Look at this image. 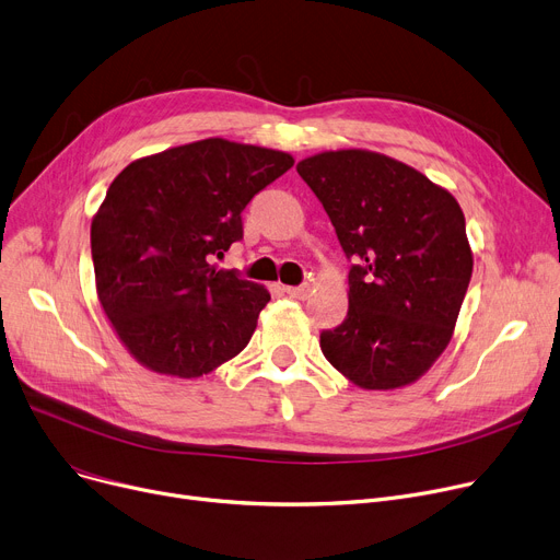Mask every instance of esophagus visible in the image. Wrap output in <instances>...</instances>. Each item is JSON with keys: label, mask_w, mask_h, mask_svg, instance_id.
I'll use <instances>...</instances> for the list:
<instances>
[{"label": "esophagus", "mask_w": 560, "mask_h": 560, "mask_svg": "<svg viewBox=\"0 0 560 560\" xmlns=\"http://www.w3.org/2000/svg\"><path fill=\"white\" fill-rule=\"evenodd\" d=\"M289 299H295V301H305L310 295V284H299V287H284Z\"/></svg>", "instance_id": "1"}]
</instances>
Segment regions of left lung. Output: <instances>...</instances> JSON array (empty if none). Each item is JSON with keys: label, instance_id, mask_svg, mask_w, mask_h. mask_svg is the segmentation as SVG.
Segmentation results:
<instances>
[{"label": "left lung", "instance_id": "obj_1", "mask_svg": "<svg viewBox=\"0 0 560 560\" xmlns=\"http://www.w3.org/2000/svg\"><path fill=\"white\" fill-rule=\"evenodd\" d=\"M295 170L354 261L348 316L320 332L325 359L369 390L416 382L447 348L470 284L462 208L409 164L373 151H325Z\"/></svg>", "mask_w": 560, "mask_h": 560}]
</instances>
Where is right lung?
Masks as SVG:
<instances>
[{
	"mask_svg": "<svg viewBox=\"0 0 560 560\" xmlns=\"http://www.w3.org/2000/svg\"><path fill=\"white\" fill-rule=\"evenodd\" d=\"M293 158L221 138L140 158L92 219L96 293L142 366L201 377L250 341L269 291L212 259L244 237L242 212Z\"/></svg>",
	"mask_w": 560,
	"mask_h": 560,
	"instance_id": "right-lung-1",
	"label": "right lung"
}]
</instances>
